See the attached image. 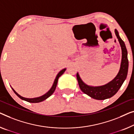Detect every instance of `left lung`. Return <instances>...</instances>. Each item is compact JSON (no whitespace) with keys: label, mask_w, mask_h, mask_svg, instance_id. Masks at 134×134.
I'll use <instances>...</instances> for the list:
<instances>
[{"label":"left lung","mask_w":134,"mask_h":134,"mask_svg":"<svg viewBox=\"0 0 134 134\" xmlns=\"http://www.w3.org/2000/svg\"><path fill=\"white\" fill-rule=\"evenodd\" d=\"M115 34L119 40L121 48V52H122L120 69L116 77L113 81L105 85L99 87H91L85 84L79 77V74L77 73L76 74L79 86L81 91L94 99L105 100L113 97L119 91L120 88L121 87L125 80L126 78L129 65L127 51L124 41L120 37L117 29H115Z\"/></svg>","instance_id":"obj_1"}]
</instances>
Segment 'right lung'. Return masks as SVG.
<instances>
[{
    "mask_svg": "<svg viewBox=\"0 0 134 134\" xmlns=\"http://www.w3.org/2000/svg\"><path fill=\"white\" fill-rule=\"evenodd\" d=\"M65 70H66V69H64L62 70L61 71H59V72L58 73V75H57V77H56V78L55 79V81H54V83H53L52 87L50 89V90L48 91L47 93H46L45 94L43 95V96H42L38 97H36V98H32V99L25 98V97H23L22 96H21L20 95H19V94H18L17 92H16V91L14 90L13 88H12V89H13V91L15 93V94L17 95V96L19 97V98H20L21 99L23 100L28 102H30V103H38V102H41L44 100H46L47 98H48V97L51 96L53 93V92H54L55 90L56 87H57V83H58V78L61 76L62 75H63L64 73V71H65Z\"/></svg>",
    "mask_w": 134,
    "mask_h": 134,
    "instance_id": "right-lung-1",
    "label": "right lung"
}]
</instances>
